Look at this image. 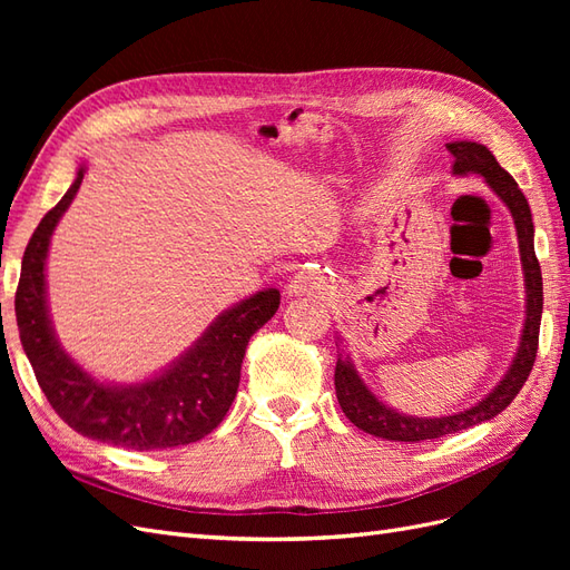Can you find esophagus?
<instances>
[{
    "label": "esophagus",
    "mask_w": 570,
    "mask_h": 570,
    "mask_svg": "<svg viewBox=\"0 0 570 570\" xmlns=\"http://www.w3.org/2000/svg\"><path fill=\"white\" fill-rule=\"evenodd\" d=\"M327 285L314 271H299L289 278L287 283V295L289 297H302V295H325Z\"/></svg>",
    "instance_id": "1"
}]
</instances>
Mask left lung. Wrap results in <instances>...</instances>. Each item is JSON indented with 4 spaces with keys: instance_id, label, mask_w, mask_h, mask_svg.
Listing matches in <instances>:
<instances>
[{
    "instance_id": "obj_1",
    "label": "left lung",
    "mask_w": 570,
    "mask_h": 570,
    "mask_svg": "<svg viewBox=\"0 0 570 570\" xmlns=\"http://www.w3.org/2000/svg\"><path fill=\"white\" fill-rule=\"evenodd\" d=\"M454 154L452 176H480L485 178L492 193L504 202L509 209L515 235H519V252H521V266H523V283H525V318L523 331L519 340V350H515L507 373L480 402L473 406L450 413V416H409L385 404L358 375L354 361L350 354H337L335 364V394L337 402L358 430L368 435L392 440V442H423V440H438L444 435L459 433V430L473 428L478 423H485L502 413L521 392L528 375L532 371L534 356H538V337H540V321H542V273L538 256H534V226L532 214L525 195L521 193L519 183H515L507 170L499 166L494 154L480 142L471 140H456L446 145Z\"/></svg>"
}]
</instances>
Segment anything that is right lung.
Masks as SVG:
<instances>
[{
    "mask_svg": "<svg viewBox=\"0 0 570 570\" xmlns=\"http://www.w3.org/2000/svg\"><path fill=\"white\" fill-rule=\"evenodd\" d=\"M82 176L85 164L78 166L73 185L40 220L26 247L16 289V323L23 352L47 402L76 433L135 452L193 444L209 435L228 413L249 337L278 312L281 292L268 287L228 306L193 347L142 383L99 381L61 347L47 302L51 233L71 206Z\"/></svg>",
    "mask_w": 570,
    "mask_h": 570,
    "instance_id": "right-lung-1",
    "label": "right lung"
}]
</instances>
